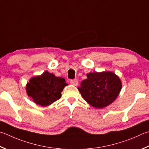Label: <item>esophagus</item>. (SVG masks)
<instances>
[{
    "mask_svg": "<svg viewBox=\"0 0 149 149\" xmlns=\"http://www.w3.org/2000/svg\"><path fill=\"white\" fill-rule=\"evenodd\" d=\"M70 83L75 86H77L78 85V83H79V82H78L77 79H72L70 80Z\"/></svg>",
    "mask_w": 149,
    "mask_h": 149,
    "instance_id": "obj_1",
    "label": "esophagus"
}]
</instances>
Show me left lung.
I'll return each mask as SVG.
<instances>
[{
	"label": "left lung",
	"mask_w": 149,
	"mask_h": 149,
	"mask_svg": "<svg viewBox=\"0 0 149 149\" xmlns=\"http://www.w3.org/2000/svg\"><path fill=\"white\" fill-rule=\"evenodd\" d=\"M78 88L85 101L93 107L103 108L117 98L122 88L119 77L110 72L89 73Z\"/></svg>",
	"instance_id": "1"
}]
</instances>
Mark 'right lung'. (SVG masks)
Segmentation results:
<instances>
[{
    "instance_id": "right-lung-1",
    "label": "right lung",
    "mask_w": 149,
    "mask_h": 149,
    "mask_svg": "<svg viewBox=\"0 0 149 149\" xmlns=\"http://www.w3.org/2000/svg\"><path fill=\"white\" fill-rule=\"evenodd\" d=\"M66 85L64 78L56 77L46 71L30 79L26 89L29 96L36 104L44 107L60 99L61 92Z\"/></svg>"
}]
</instances>
